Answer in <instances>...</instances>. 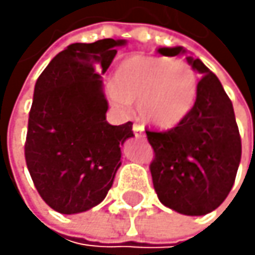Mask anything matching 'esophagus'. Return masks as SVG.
I'll use <instances>...</instances> for the list:
<instances>
[{
  "label": "esophagus",
  "mask_w": 255,
  "mask_h": 255,
  "mask_svg": "<svg viewBox=\"0 0 255 255\" xmlns=\"http://www.w3.org/2000/svg\"><path fill=\"white\" fill-rule=\"evenodd\" d=\"M133 131L136 137H143V127L140 124H134L133 125Z\"/></svg>",
  "instance_id": "obj_1"
}]
</instances>
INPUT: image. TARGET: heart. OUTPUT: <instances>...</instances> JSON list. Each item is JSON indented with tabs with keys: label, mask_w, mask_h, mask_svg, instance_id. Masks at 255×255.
<instances>
[{
	"label": "heart",
	"mask_w": 255,
	"mask_h": 255,
	"mask_svg": "<svg viewBox=\"0 0 255 255\" xmlns=\"http://www.w3.org/2000/svg\"><path fill=\"white\" fill-rule=\"evenodd\" d=\"M109 93L119 109L137 101V113L145 122L168 128L191 110L196 75L182 59L136 55L119 64Z\"/></svg>",
	"instance_id": "b5f03b06"
}]
</instances>
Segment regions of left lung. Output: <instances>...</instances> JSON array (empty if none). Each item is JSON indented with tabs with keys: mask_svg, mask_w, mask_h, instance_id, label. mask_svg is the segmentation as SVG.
<instances>
[{
	"mask_svg": "<svg viewBox=\"0 0 255 255\" xmlns=\"http://www.w3.org/2000/svg\"><path fill=\"white\" fill-rule=\"evenodd\" d=\"M163 56L185 53L182 47H162ZM202 78L196 102L176 127L146 130L154 159L150 163L159 200L180 214L203 216L230 194L242 157V140L233 102L219 78L200 59L187 58Z\"/></svg>",
	"mask_w": 255,
	"mask_h": 255,
	"instance_id": "1",
	"label": "left lung"
}]
</instances>
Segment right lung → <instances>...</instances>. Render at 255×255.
<instances>
[{
	"instance_id": "obj_1",
	"label": "right lung",
	"mask_w": 255,
	"mask_h": 255,
	"mask_svg": "<svg viewBox=\"0 0 255 255\" xmlns=\"http://www.w3.org/2000/svg\"><path fill=\"white\" fill-rule=\"evenodd\" d=\"M124 39L70 44L39 75L24 156L42 200L61 214L84 213L101 203L121 166V146L133 124L110 125L101 75Z\"/></svg>"
}]
</instances>
